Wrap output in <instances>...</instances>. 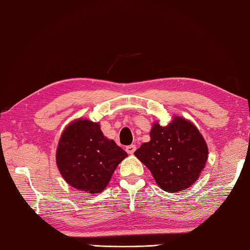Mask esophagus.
Listing matches in <instances>:
<instances>
[{"label":"esophagus","instance_id":"obj_1","mask_svg":"<svg viewBox=\"0 0 250 250\" xmlns=\"http://www.w3.org/2000/svg\"><path fill=\"white\" fill-rule=\"evenodd\" d=\"M136 151V146L135 145H129L126 147V152L128 154H133Z\"/></svg>","mask_w":250,"mask_h":250}]
</instances>
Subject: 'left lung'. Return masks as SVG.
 <instances>
[{
  "label": "left lung",
  "mask_w": 250,
  "mask_h": 250,
  "mask_svg": "<svg viewBox=\"0 0 250 250\" xmlns=\"http://www.w3.org/2000/svg\"><path fill=\"white\" fill-rule=\"evenodd\" d=\"M208 146L190 121L174 116L167 126L158 122L150 130V141L135 151L160 188L168 192L190 187L206 167Z\"/></svg>",
  "instance_id": "obj_1"
}]
</instances>
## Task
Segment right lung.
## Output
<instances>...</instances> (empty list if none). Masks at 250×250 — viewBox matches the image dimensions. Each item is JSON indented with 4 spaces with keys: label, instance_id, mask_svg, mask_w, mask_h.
<instances>
[{
    "label": "right lung",
    "instance_id": "1",
    "mask_svg": "<svg viewBox=\"0 0 250 250\" xmlns=\"http://www.w3.org/2000/svg\"><path fill=\"white\" fill-rule=\"evenodd\" d=\"M126 157L114 140L103 135L100 124L87 119H77L65 127L55 155L65 182L88 194L104 190Z\"/></svg>",
    "mask_w": 250,
    "mask_h": 250
}]
</instances>
